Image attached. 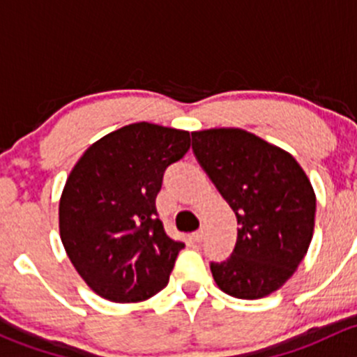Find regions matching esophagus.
<instances>
[{
	"label": "esophagus",
	"instance_id": "1",
	"mask_svg": "<svg viewBox=\"0 0 357 357\" xmlns=\"http://www.w3.org/2000/svg\"><path fill=\"white\" fill-rule=\"evenodd\" d=\"M192 238H194V242H197V244H199V242L204 238V230L203 229L196 230V232L192 234Z\"/></svg>",
	"mask_w": 357,
	"mask_h": 357
}]
</instances>
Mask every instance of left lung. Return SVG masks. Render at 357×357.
Listing matches in <instances>:
<instances>
[{
  "label": "left lung",
  "instance_id": "left-lung-1",
  "mask_svg": "<svg viewBox=\"0 0 357 357\" xmlns=\"http://www.w3.org/2000/svg\"><path fill=\"white\" fill-rule=\"evenodd\" d=\"M192 151L237 216L232 255L209 263L216 285L237 299L275 292L313 237L316 197L306 174L284 149L241 128L194 132Z\"/></svg>",
  "mask_w": 357,
  "mask_h": 357
}]
</instances>
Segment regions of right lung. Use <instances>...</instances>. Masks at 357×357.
I'll use <instances>...</instances> for the list:
<instances>
[{"mask_svg":"<svg viewBox=\"0 0 357 357\" xmlns=\"http://www.w3.org/2000/svg\"><path fill=\"white\" fill-rule=\"evenodd\" d=\"M190 134L148 122L105 135L82 154L60 201V235L87 285L113 303H139L167 287L183 249L165 232L156 196Z\"/></svg>","mask_w":357,"mask_h":357,"instance_id":"1","label":"right lung"}]
</instances>
